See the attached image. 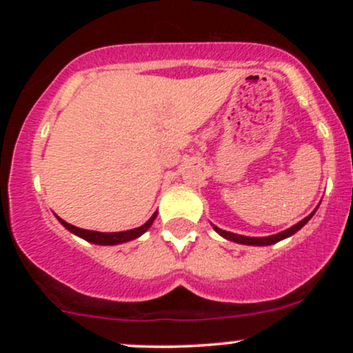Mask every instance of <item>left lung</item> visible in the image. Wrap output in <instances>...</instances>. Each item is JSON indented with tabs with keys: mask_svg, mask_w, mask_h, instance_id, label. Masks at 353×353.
I'll list each match as a JSON object with an SVG mask.
<instances>
[{
	"mask_svg": "<svg viewBox=\"0 0 353 353\" xmlns=\"http://www.w3.org/2000/svg\"><path fill=\"white\" fill-rule=\"evenodd\" d=\"M317 209H319V205H317V208L314 209V212L309 214V216H307L305 219H302L301 222H297V224L292 225V228H289V229L282 230V232H279V234H274V236H267V237H249V236H241V234H234V232H228V230L219 229L217 225H214V224H212V228H214V230H216V232L219 234V236H222L224 239H228V241L237 242V244H244V245H272V244H275V242L283 241V239H287V237L294 236V234L297 232V230H301V229L303 228V225H305L307 222L310 221L312 216H314L315 210H317Z\"/></svg>",
	"mask_w": 353,
	"mask_h": 353,
	"instance_id": "left-lung-1",
	"label": "left lung"
}]
</instances>
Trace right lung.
Instances as JSON below:
<instances>
[{
  "label": "right lung",
  "mask_w": 353,
  "mask_h": 353,
  "mask_svg": "<svg viewBox=\"0 0 353 353\" xmlns=\"http://www.w3.org/2000/svg\"><path fill=\"white\" fill-rule=\"evenodd\" d=\"M156 217H157V212H154L151 219H149L145 224L141 225V228H136L131 230H123V232H98V230H88V229L76 228V225L68 224L66 221H63V219L56 216V219H58L61 224L70 230V232L74 234V236L84 239V241L91 242V244H98V245H117V244H124V242H129V241H134V239L141 237L145 230L151 228L154 219Z\"/></svg>",
  "instance_id": "obj_1"
}]
</instances>
